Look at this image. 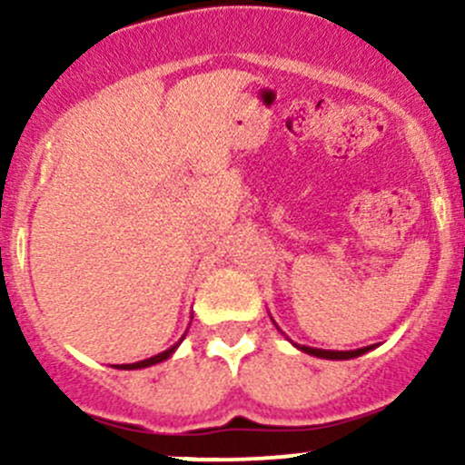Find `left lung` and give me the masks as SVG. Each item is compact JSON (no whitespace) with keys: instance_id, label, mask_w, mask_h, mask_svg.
<instances>
[{"instance_id":"1","label":"left lung","mask_w":465,"mask_h":465,"mask_svg":"<svg viewBox=\"0 0 465 465\" xmlns=\"http://www.w3.org/2000/svg\"><path fill=\"white\" fill-rule=\"evenodd\" d=\"M294 346H297L299 351H303V353L315 355V358H323V360H351L373 349V346H364V349H358V351H323V349H311V346H302V344H294Z\"/></svg>"}]
</instances>
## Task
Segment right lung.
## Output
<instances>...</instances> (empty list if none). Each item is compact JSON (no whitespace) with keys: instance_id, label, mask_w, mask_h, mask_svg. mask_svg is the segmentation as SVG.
I'll return each instance as SVG.
<instances>
[{"instance_id":"obj_1","label":"right lung","mask_w":465,"mask_h":465,"mask_svg":"<svg viewBox=\"0 0 465 465\" xmlns=\"http://www.w3.org/2000/svg\"><path fill=\"white\" fill-rule=\"evenodd\" d=\"M182 340H184V337H182ZM180 340V341H182ZM180 341H177L175 346H171V349L168 351H163V353H159V355H153V358H148V360H142V362H134V364H116L114 369H145V367H153V364H159V362H163V360H168L171 358L173 353H175V349L177 346H180Z\"/></svg>"}]
</instances>
